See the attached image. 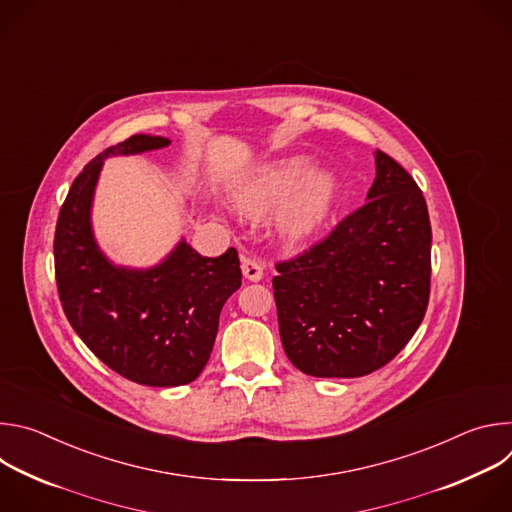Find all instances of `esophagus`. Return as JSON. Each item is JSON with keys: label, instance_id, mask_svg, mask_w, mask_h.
<instances>
[{"label": "esophagus", "instance_id": "1", "mask_svg": "<svg viewBox=\"0 0 512 512\" xmlns=\"http://www.w3.org/2000/svg\"><path fill=\"white\" fill-rule=\"evenodd\" d=\"M241 269H243V277L249 281H261L263 279V265L251 257H243L241 261Z\"/></svg>", "mask_w": 512, "mask_h": 512}]
</instances>
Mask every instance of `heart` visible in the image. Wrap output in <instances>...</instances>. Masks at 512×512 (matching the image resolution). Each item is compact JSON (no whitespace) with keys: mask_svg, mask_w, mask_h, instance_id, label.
Returning a JSON list of instances; mask_svg holds the SVG:
<instances>
[{"mask_svg":"<svg viewBox=\"0 0 512 512\" xmlns=\"http://www.w3.org/2000/svg\"><path fill=\"white\" fill-rule=\"evenodd\" d=\"M338 194L328 168L306 156H287L255 166L231 190L233 208L247 218L271 214L273 233L287 243L310 239L324 223Z\"/></svg>","mask_w":512,"mask_h":512,"instance_id":"heart-1","label":"heart"}]
</instances>
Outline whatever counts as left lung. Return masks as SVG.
<instances>
[{"instance_id":"8db88e82","label":"left lung","mask_w":512,"mask_h":512,"mask_svg":"<svg viewBox=\"0 0 512 512\" xmlns=\"http://www.w3.org/2000/svg\"><path fill=\"white\" fill-rule=\"evenodd\" d=\"M367 204L302 257L279 263L273 294L287 358L306 375L354 379L393 360L419 328L431 227L415 180L375 152Z\"/></svg>"}]
</instances>
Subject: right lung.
Listing matches in <instances>:
<instances>
[{
    "mask_svg": "<svg viewBox=\"0 0 512 512\" xmlns=\"http://www.w3.org/2000/svg\"><path fill=\"white\" fill-rule=\"evenodd\" d=\"M139 133L91 160L72 182L54 235V267L64 314L109 369L148 387L192 383L210 358L225 302L241 287L239 255L202 257L182 237L150 267L115 263L93 229V202L107 158L168 148Z\"/></svg>",
    "mask_w": 512,
    "mask_h": 512,
    "instance_id": "obj_1",
    "label": "right lung"
}]
</instances>
